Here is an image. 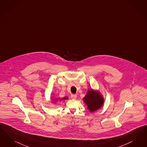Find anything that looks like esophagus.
<instances>
[{
  "label": "esophagus",
  "mask_w": 147,
  "mask_h": 147,
  "mask_svg": "<svg viewBox=\"0 0 147 147\" xmlns=\"http://www.w3.org/2000/svg\"><path fill=\"white\" fill-rule=\"evenodd\" d=\"M71 97L72 99L75 100L77 98V95H76V94H71Z\"/></svg>",
  "instance_id": "esophagus-1"
}]
</instances>
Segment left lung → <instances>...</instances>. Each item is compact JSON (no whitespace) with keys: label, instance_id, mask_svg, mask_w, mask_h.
Masks as SVG:
<instances>
[{"label":"left lung","instance_id":"8db88e82","mask_svg":"<svg viewBox=\"0 0 147 147\" xmlns=\"http://www.w3.org/2000/svg\"><path fill=\"white\" fill-rule=\"evenodd\" d=\"M83 100L88 105V109L91 112H94L100 109L104 102L102 95L92 89L88 92L84 97Z\"/></svg>","mask_w":147,"mask_h":147}]
</instances>
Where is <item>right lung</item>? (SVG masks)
<instances>
[{"label": "right lung", "mask_w": 147, "mask_h": 147, "mask_svg": "<svg viewBox=\"0 0 147 147\" xmlns=\"http://www.w3.org/2000/svg\"><path fill=\"white\" fill-rule=\"evenodd\" d=\"M68 98L67 97H64V98H62V99H61V100H67Z\"/></svg>", "instance_id": "right-lung-1"}]
</instances>
